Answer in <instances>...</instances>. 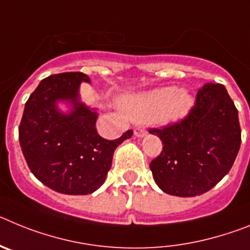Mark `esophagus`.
<instances>
[{
  "instance_id": "34e87169",
  "label": "esophagus",
  "mask_w": 250,
  "mask_h": 250,
  "mask_svg": "<svg viewBox=\"0 0 250 250\" xmlns=\"http://www.w3.org/2000/svg\"><path fill=\"white\" fill-rule=\"evenodd\" d=\"M134 134H135V136H138V138H141V136L146 135V130L143 126H136L135 129H134Z\"/></svg>"
}]
</instances>
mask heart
I'll return each instance as SVG.
<instances>
[{
  "instance_id": "heart-1",
  "label": "heart",
  "mask_w": 250,
  "mask_h": 250,
  "mask_svg": "<svg viewBox=\"0 0 250 250\" xmlns=\"http://www.w3.org/2000/svg\"><path fill=\"white\" fill-rule=\"evenodd\" d=\"M193 105L191 95L183 89L164 87L126 99L125 107L139 121L156 119L163 123L182 119Z\"/></svg>"
}]
</instances>
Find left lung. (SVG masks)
<instances>
[{
  "label": "left lung",
  "instance_id": "obj_1",
  "mask_svg": "<svg viewBox=\"0 0 250 250\" xmlns=\"http://www.w3.org/2000/svg\"><path fill=\"white\" fill-rule=\"evenodd\" d=\"M163 143L150 169L161 190L175 196L207 193L229 173L242 143L238 110L220 83L198 90L182 120L151 127Z\"/></svg>",
  "mask_w": 250,
  "mask_h": 250
}]
</instances>
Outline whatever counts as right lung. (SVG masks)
Returning a JSON list of instances; mask_svg holds the SVG:
<instances>
[{"label": "right lung", "mask_w": 250, "mask_h": 250, "mask_svg": "<svg viewBox=\"0 0 250 250\" xmlns=\"http://www.w3.org/2000/svg\"><path fill=\"white\" fill-rule=\"evenodd\" d=\"M90 79L83 72H62L43 79L28 100L19 127V140L28 167L40 182L67 195L91 194L105 182L115 149L127 130L115 140L101 138L98 114L79 101V86ZM70 101V114L57 110L56 101Z\"/></svg>", "instance_id": "add662e5"}]
</instances>
